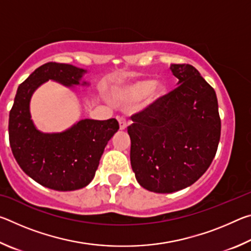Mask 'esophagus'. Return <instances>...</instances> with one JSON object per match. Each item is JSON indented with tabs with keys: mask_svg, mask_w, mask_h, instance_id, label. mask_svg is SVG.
Listing matches in <instances>:
<instances>
[{
	"mask_svg": "<svg viewBox=\"0 0 251 251\" xmlns=\"http://www.w3.org/2000/svg\"><path fill=\"white\" fill-rule=\"evenodd\" d=\"M118 123H120V128L123 130L125 129L127 127V121H126V117L124 116H121L118 117Z\"/></svg>",
	"mask_w": 251,
	"mask_h": 251,
	"instance_id": "1",
	"label": "esophagus"
}]
</instances>
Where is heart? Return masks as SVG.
<instances>
[{
    "instance_id": "heart-1",
    "label": "heart",
    "mask_w": 251,
    "mask_h": 251,
    "mask_svg": "<svg viewBox=\"0 0 251 251\" xmlns=\"http://www.w3.org/2000/svg\"><path fill=\"white\" fill-rule=\"evenodd\" d=\"M163 90L164 88L161 85L154 84L151 80H139L126 91L125 99L136 100L147 95L148 101H154L161 96Z\"/></svg>"
}]
</instances>
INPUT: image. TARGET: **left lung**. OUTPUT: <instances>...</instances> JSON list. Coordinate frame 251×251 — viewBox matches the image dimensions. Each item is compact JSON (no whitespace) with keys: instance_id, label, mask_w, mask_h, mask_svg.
Listing matches in <instances>:
<instances>
[{"instance_id":"8db88e82","label":"left lung","mask_w":251,"mask_h":251,"mask_svg":"<svg viewBox=\"0 0 251 251\" xmlns=\"http://www.w3.org/2000/svg\"><path fill=\"white\" fill-rule=\"evenodd\" d=\"M178 86L134 114L130 164L147 190L174 193L197 181L217 152L222 122L216 93L189 64H172Z\"/></svg>"}]
</instances>
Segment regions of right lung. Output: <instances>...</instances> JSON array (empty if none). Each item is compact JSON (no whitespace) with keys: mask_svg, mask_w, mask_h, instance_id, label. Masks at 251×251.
I'll use <instances>...</instances> for the list:
<instances>
[{"mask_svg":"<svg viewBox=\"0 0 251 251\" xmlns=\"http://www.w3.org/2000/svg\"><path fill=\"white\" fill-rule=\"evenodd\" d=\"M83 73L84 70L63 63L40 66L20 84L8 117L10 146L20 167L40 185L59 192L90 184L104 148L120 124L115 118L83 120L64 133L43 134L31 121L29 100L48 79L72 86L79 84Z\"/></svg>","mask_w":251,"mask_h":251,"instance_id":"add662e5","label":"right lung"}]
</instances>
